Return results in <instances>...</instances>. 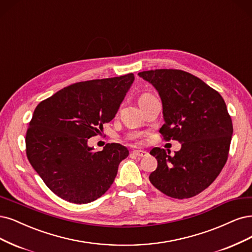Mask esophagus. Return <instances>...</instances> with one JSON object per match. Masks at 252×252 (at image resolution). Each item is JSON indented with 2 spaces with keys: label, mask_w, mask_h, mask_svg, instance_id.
Listing matches in <instances>:
<instances>
[{
  "label": "esophagus",
  "mask_w": 252,
  "mask_h": 252,
  "mask_svg": "<svg viewBox=\"0 0 252 252\" xmlns=\"http://www.w3.org/2000/svg\"><path fill=\"white\" fill-rule=\"evenodd\" d=\"M132 153L138 156V158H144V156H147V154H148L146 151H143V150H133Z\"/></svg>",
  "instance_id": "esophagus-1"
}]
</instances>
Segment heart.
Masks as SVG:
<instances>
[{"mask_svg": "<svg viewBox=\"0 0 252 252\" xmlns=\"http://www.w3.org/2000/svg\"><path fill=\"white\" fill-rule=\"evenodd\" d=\"M147 96H150V94H142V96H141V98H144V97H147ZM133 137L135 138V137H137V135H133Z\"/></svg>", "mask_w": 252, "mask_h": 252, "instance_id": "1", "label": "heart"}]
</instances>
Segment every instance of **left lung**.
<instances>
[{"label":"left lung","mask_w":252,"mask_h":252,"mask_svg":"<svg viewBox=\"0 0 252 252\" xmlns=\"http://www.w3.org/2000/svg\"><path fill=\"white\" fill-rule=\"evenodd\" d=\"M137 75L160 97L164 124L159 132L166 141L181 144L174 155L158 147L150 151L158 159L150 182L172 198L196 196L213 184L228 158L232 122L226 104L218 92L184 71L161 68Z\"/></svg>","instance_id":"obj_1"}]
</instances>
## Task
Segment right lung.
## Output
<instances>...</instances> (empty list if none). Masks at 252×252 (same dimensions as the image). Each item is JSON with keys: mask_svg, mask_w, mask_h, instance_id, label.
Listing matches in <instances>:
<instances>
[{"mask_svg": "<svg viewBox=\"0 0 252 252\" xmlns=\"http://www.w3.org/2000/svg\"><path fill=\"white\" fill-rule=\"evenodd\" d=\"M133 81L134 75L127 74L74 83L36 106L26 134V152L58 197L90 203L112 185L128 149L111 143L96 152L88 142L116 117Z\"/></svg>", "mask_w": 252, "mask_h": 252, "instance_id": "obj_1", "label": "right lung"}]
</instances>
